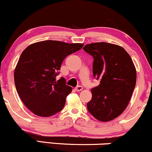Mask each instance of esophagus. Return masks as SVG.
Returning <instances> with one entry per match:
<instances>
[{
	"label": "esophagus",
	"instance_id": "1",
	"mask_svg": "<svg viewBox=\"0 0 152 152\" xmlns=\"http://www.w3.org/2000/svg\"><path fill=\"white\" fill-rule=\"evenodd\" d=\"M83 89V87L81 86H78L77 87H76V91H81Z\"/></svg>",
	"mask_w": 152,
	"mask_h": 152
}]
</instances>
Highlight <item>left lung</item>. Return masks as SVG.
<instances>
[{
	"instance_id": "8db88e82",
	"label": "left lung",
	"mask_w": 152,
	"mask_h": 152,
	"mask_svg": "<svg viewBox=\"0 0 152 152\" xmlns=\"http://www.w3.org/2000/svg\"><path fill=\"white\" fill-rule=\"evenodd\" d=\"M83 49L93 56V76L100 81L91 89L87 109L99 121H110L128 106L137 81L135 66L129 54L118 45L94 43Z\"/></svg>"
}]
</instances>
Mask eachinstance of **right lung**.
<instances>
[{"instance_id":"right-lung-1","label":"right lung","mask_w":152,"mask_h":152,"mask_svg":"<svg viewBox=\"0 0 152 152\" xmlns=\"http://www.w3.org/2000/svg\"><path fill=\"white\" fill-rule=\"evenodd\" d=\"M83 46V43L48 40L31 44L22 52L14 81L19 96L31 112L48 117L63 109L72 88L64 78L56 81V77L64 58Z\"/></svg>"}]
</instances>
